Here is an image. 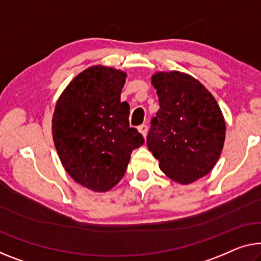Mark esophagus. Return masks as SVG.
I'll use <instances>...</instances> for the list:
<instances>
[{
	"instance_id": "34e87169",
	"label": "esophagus",
	"mask_w": 261,
	"mask_h": 261,
	"mask_svg": "<svg viewBox=\"0 0 261 261\" xmlns=\"http://www.w3.org/2000/svg\"><path fill=\"white\" fill-rule=\"evenodd\" d=\"M138 131L141 132V134L143 135V137L145 138L146 135H147V131H149V129H147V125H145V124H142L141 126H138Z\"/></svg>"
}]
</instances>
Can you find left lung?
I'll return each mask as SVG.
<instances>
[{
    "instance_id": "left-lung-1",
    "label": "left lung",
    "mask_w": 261,
    "mask_h": 261,
    "mask_svg": "<svg viewBox=\"0 0 261 261\" xmlns=\"http://www.w3.org/2000/svg\"><path fill=\"white\" fill-rule=\"evenodd\" d=\"M159 111L146 144L170 179L188 185L217 164L225 142V118L212 93L193 76L157 71L151 76Z\"/></svg>"
}]
</instances>
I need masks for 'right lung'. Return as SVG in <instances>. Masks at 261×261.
<instances>
[{"label": "right lung", "mask_w": 261, "mask_h": 261, "mask_svg": "<svg viewBox=\"0 0 261 261\" xmlns=\"http://www.w3.org/2000/svg\"><path fill=\"white\" fill-rule=\"evenodd\" d=\"M126 76L106 65L89 67L67 85L54 110L53 139L62 165L93 192L117 185L131 152L144 143L129 125V104L120 102Z\"/></svg>", "instance_id": "1"}]
</instances>
